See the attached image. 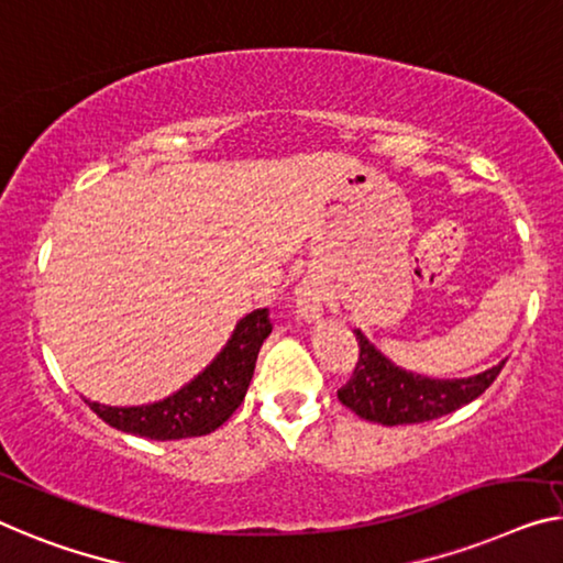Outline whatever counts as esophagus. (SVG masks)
Masks as SVG:
<instances>
[{
    "label": "esophagus",
    "instance_id": "34e87169",
    "mask_svg": "<svg viewBox=\"0 0 563 563\" xmlns=\"http://www.w3.org/2000/svg\"><path fill=\"white\" fill-rule=\"evenodd\" d=\"M296 313L303 321L313 323L323 316V303H321V292H318L313 285H300L296 290Z\"/></svg>",
    "mask_w": 563,
    "mask_h": 563
}]
</instances>
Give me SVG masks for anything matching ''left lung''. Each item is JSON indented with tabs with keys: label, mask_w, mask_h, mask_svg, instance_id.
Segmentation results:
<instances>
[{
	"label": "left lung",
	"mask_w": 563,
	"mask_h": 563,
	"mask_svg": "<svg viewBox=\"0 0 563 563\" xmlns=\"http://www.w3.org/2000/svg\"><path fill=\"white\" fill-rule=\"evenodd\" d=\"M358 364L346 387L339 389L343 407L376 424H419L470 405L496 382L506 362L465 379H432L397 366L354 329Z\"/></svg>",
	"instance_id": "8db88e82"
}]
</instances>
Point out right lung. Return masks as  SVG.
Here are the masks:
<instances>
[{"instance_id":"right-lung-1","label":"right lung","mask_w":563,"mask_h":563,"mask_svg":"<svg viewBox=\"0 0 563 563\" xmlns=\"http://www.w3.org/2000/svg\"><path fill=\"white\" fill-rule=\"evenodd\" d=\"M273 325L267 308L240 318L224 349L189 384L169 397L139 407H108L86 399V405L115 430L148 440H184L214 432L245 399L255 374L260 346Z\"/></svg>"}]
</instances>
